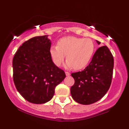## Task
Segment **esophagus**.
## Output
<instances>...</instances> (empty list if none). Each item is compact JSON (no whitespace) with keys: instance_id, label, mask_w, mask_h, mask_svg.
<instances>
[{"instance_id":"obj_1","label":"esophagus","mask_w":129,"mask_h":129,"mask_svg":"<svg viewBox=\"0 0 129 129\" xmlns=\"http://www.w3.org/2000/svg\"><path fill=\"white\" fill-rule=\"evenodd\" d=\"M66 76H67V77H68V76L70 75V74L69 72H66Z\"/></svg>"}]
</instances>
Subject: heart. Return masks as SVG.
<instances>
[{"instance_id":"obj_1","label":"heart","mask_w":129,"mask_h":129,"mask_svg":"<svg viewBox=\"0 0 129 129\" xmlns=\"http://www.w3.org/2000/svg\"><path fill=\"white\" fill-rule=\"evenodd\" d=\"M94 51V43L90 39L68 36L60 39L57 46L51 47L50 55L57 66L62 64L67 55L66 67L80 70L87 66Z\"/></svg>"}]
</instances>
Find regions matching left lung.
<instances>
[{"label":"left lung","instance_id":"left-lung-1","mask_svg":"<svg viewBox=\"0 0 129 129\" xmlns=\"http://www.w3.org/2000/svg\"><path fill=\"white\" fill-rule=\"evenodd\" d=\"M96 42L98 44L101 43ZM113 68L114 58L108 47H99L86 68L71 74L75 80V83L70 88L73 99L85 105L101 100L110 87Z\"/></svg>","mask_w":129,"mask_h":129}]
</instances>
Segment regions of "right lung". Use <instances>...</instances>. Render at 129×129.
<instances>
[{
    "label": "right lung",
    "mask_w": 129,
    "mask_h": 129,
    "mask_svg": "<svg viewBox=\"0 0 129 129\" xmlns=\"http://www.w3.org/2000/svg\"><path fill=\"white\" fill-rule=\"evenodd\" d=\"M47 35L23 43L13 59V82L17 91L29 102L44 104L53 97L55 88L66 74L52 62L51 41Z\"/></svg>",
    "instance_id": "right-lung-1"
}]
</instances>
